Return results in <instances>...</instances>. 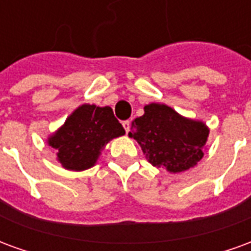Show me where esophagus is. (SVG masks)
<instances>
[{
  "mask_svg": "<svg viewBox=\"0 0 251 251\" xmlns=\"http://www.w3.org/2000/svg\"><path fill=\"white\" fill-rule=\"evenodd\" d=\"M122 126H124V129H125L126 133H129V130H130V121H124V122H122Z\"/></svg>",
  "mask_w": 251,
  "mask_h": 251,
  "instance_id": "34e87169",
  "label": "esophagus"
}]
</instances>
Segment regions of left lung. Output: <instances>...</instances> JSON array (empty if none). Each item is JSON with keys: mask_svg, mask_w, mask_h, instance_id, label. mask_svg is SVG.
<instances>
[{"mask_svg": "<svg viewBox=\"0 0 251 251\" xmlns=\"http://www.w3.org/2000/svg\"><path fill=\"white\" fill-rule=\"evenodd\" d=\"M133 121L129 136L141 147L149 163L169 172H183L203 157L208 129L203 122L187 120L165 104L151 103Z\"/></svg>", "mask_w": 251, "mask_h": 251, "instance_id": "left-lung-1", "label": "left lung"}]
</instances>
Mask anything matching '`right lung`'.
<instances>
[{"label": "right lung", "instance_id": "right-lung-1", "mask_svg": "<svg viewBox=\"0 0 251 251\" xmlns=\"http://www.w3.org/2000/svg\"><path fill=\"white\" fill-rule=\"evenodd\" d=\"M124 134L125 129L114 117L111 107L82 104L48 140V144L57 151V160L64 168L83 171L93 167L110 140Z\"/></svg>", "mask_w": 251, "mask_h": 251}]
</instances>
